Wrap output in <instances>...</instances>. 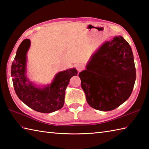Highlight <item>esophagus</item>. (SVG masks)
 <instances>
[{"mask_svg":"<svg viewBox=\"0 0 149 149\" xmlns=\"http://www.w3.org/2000/svg\"><path fill=\"white\" fill-rule=\"evenodd\" d=\"M75 67H76L78 72H80V71L82 70H83L84 65L83 64H80V63H79V64L76 65V66H75Z\"/></svg>","mask_w":149,"mask_h":149,"instance_id":"1","label":"esophagus"}]
</instances>
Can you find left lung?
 <instances>
[{"label":"left lung","mask_w":149,"mask_h":149,"mask_svg":"<svg viewBox=\"0 0 149 149\" xmlns=\"http://www.w3.org/2000/svg\"><path fill=\"white\" fill-rule=\"evenodd\" d=\"M136 76L132 49L121 36L103 43L79 74L87 102L103 111L115 109L129 99Z\"/></svg>","instance_id":"obj_1"}]
</instances>
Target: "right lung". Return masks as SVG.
<instances>
[{"mask_svg": "<svg viewBox=\"0 0 149 149\" xmlns=\"http://www.w3.org/2000/svg\"><path fill=\"white\" fill-rule=\"evenodd\" d=\"M31 46L29 39L18 47L11 66V77L18 97L26 105L38 112L49 113L61 109L65 102V90L70 79L77 75L75 68L59 72L47 85L37 84L27 75V52Z\"/></svg>", "mask_w": 149, "mask_h": 149, "instance_id": "add662e5", "label": "right lung"}]
</instances>
